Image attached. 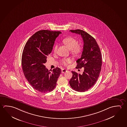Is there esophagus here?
I'll use <instances>...</instances> for the list:
<instances>
[{
    "mask_svg": "<svg viewBox=\"0 0 127 127\" xmlns=\"http://www.w3.org/2000/svg\"><path fill=\"white\" fill-rule=\"evenodd\" d=\"M67 70L66 69H62V73H64V72H66Z\"/></svg>",
    "mask_w": 127,
    "mask_h": 127,
    "instance_id": "1",
    "label": "esophagus"
}]
</instances>
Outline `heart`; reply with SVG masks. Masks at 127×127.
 I'll return each mask as SVG.
<instances>
[{"label":"heart","instance_id":"1","mask_svg":"<svg viewBox=\"0 0 127 127\" xmlns=\"http://www.w3.org/2000/svg\"><path fill=\"white\" fill-rule=\"evenodd\" d=\"M63 43L70 50L72 54H79L81 52V47L78 44L77 40L71 37H65L63 39ZM58 49V45H55L54 47V52L55 53ZM73 60L70 58H63L61 60V64L64 66H68L72 62Z\"/></svg>","mask_w":127,"mask_h":127}]
</instances>
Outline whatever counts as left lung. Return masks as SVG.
<instances>
[{
  "label": "left lung",
  "mask_w": 127,
  "mask_h": 127,
  "mask_svg": "<svg viewBox=\"0 0 127 127\" xmlns=\"http://www.w3.org/2000/svg\"><path fill=\"white\" fill-rule=\"evenodd\" d=\"M69 31L80 34L83 40V50L76 62V68L84 67V70L82 74L72 71L69 83L73 90L84 92L91 88L97 80L102 65L101 54L96 40L87 32L79 29Z\"/></svg>",
  "instance_id": "1"
}]
</instances>
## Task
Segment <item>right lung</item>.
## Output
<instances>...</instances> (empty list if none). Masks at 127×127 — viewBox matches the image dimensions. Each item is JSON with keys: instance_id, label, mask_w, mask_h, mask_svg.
Listing matches in <instances>:
<instances>
[{"instance_id": "1", "label": "right lung", "mask_w": 127, "mask_h": 127, "mask_svg": "<svg viewBox=\"0 0 127 127\" xmlns=\"http://www.w3.org/2000/svg\"><path fill=\"white\" fill-rule=\"evenodd\" d=\"M60 31L41 30L36 32L27 41L23 49L22 65L25 78L34 89L46 93L56 87L62 71L57 67L52 70L44 64L52 52L54 41Z\"/></svg>"}]
</instances>
